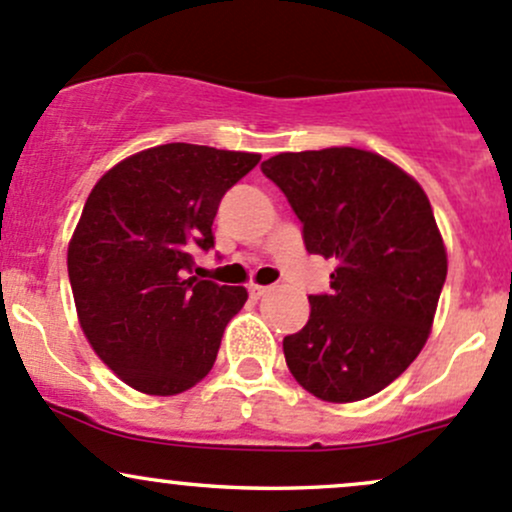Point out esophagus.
Masks as SVG:
<instances>
[{
  "mask_svg": "<svg viewBox=\"0 0 512 512\" xmlns=\"http://www.w3.org/2000/svg\"><path fill=\"white\" fill-rule=\"evenodd\" d=\"M247 292H250L252 299H260V297H265L267 292H270V287H260V284H250V287H247Z\"/></svg>",
  "mask_w": 512,
  "mask_h": 512,
  "instance_id": "obj_1",
  "label": "esophagus"
}]
</instances>
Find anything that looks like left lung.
<instances>
[{
	"label": "left lung",
	"instance_id": "1",
	"mask_svg": "<svg viewBox=\"0 0 512 512\" xmlns=\"http://www.w3.org/2000/svg\"><path fill=\"white\" fill-rule=\"evenodd\" d=\"M301 220L311 255L336 260L331 292L311 294L301 331L284 338L297 383L326 402H355L400 378L427 343L446 279V250L422 186L353 147L262 161Z\"/></svg>",
	"mask_w": 512,
	"mask_h": 512
}]
</instances>
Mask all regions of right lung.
Wrapping results in <instances>:
<instances>
[{"label":"right lung","instance_id":"obj_1","mask_svg":"<svg viewBox=\"0 0 512 512\" xmlns=\"http://www.w3.org/2000/svg\"><path fill=\"white\" fill-rule=\"evenodd\" d=\"M257 161L161 144L112 166L90 191L68 245L75 309L102 363L134 390L179 395L213 368L247 292L193 277V255L215 245L220 201Z\"/></svg>","mask_w":512,"mask_h":512}]
</instances>
